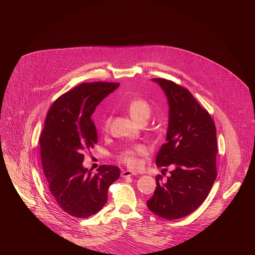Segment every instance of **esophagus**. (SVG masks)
<instances>
[{"label":"esophagus","instance_id":"1","mask_svg":"<svg viewBox=\"0 0 255 255\" xmlns=\"http://www.w3.org/2000/svg\"><path fill=\"white\" fill-rule=\"evenodd\" d=\"M134 173L132 172V171H130V170H123L122 172H121V176L122 177H130V176H132Z\"/></svg>","mask_w":255,"mask_h":255}]
</instances>
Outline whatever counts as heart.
Returning <instances> with one entry per match:
<instances>
[{
  "mask_svg": "<svg viewBox=\"0 0 255 255\" xmlns=\"http://www.w3.org/2000/svg\"><path fill=\"white\" fill-rule=\"evenodd\" d=\"M127 109L131 118L137 123L146 122L151 114L150 105L148 104V102H146L143 99H133L129 103ZM110 122H111L110 117L106 118L104 122V129L109 128ZM147 152L148 150L146 146H144L142 144H138V145H134L132 147L125 148L124 150H122L118 155V158L121 162L126 164L128 167L135 169V168H138L140 164L138 157L147 154Z\"/></svg>",
  "mask_w": 255,
  "mask_h": 255,
  "instance_id": "obj_1",
  "label": "heart"
}]
</instances>
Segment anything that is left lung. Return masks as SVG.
Returning <instances> with one entry per match:
<instances>
[{
    "label": "left lung",
    "instance_id": "obj_1",
    "mask_svg": "<svg viewBox=\"0 0 255 255\" xmlns=\"http://www.w3.org/2000/svg\"><path fill=\"white\" fill-rule=\"evenodd\" d=\"M168 103L166 142L156 165L174 166L166 181L157 175L148 209L167 220L193 213L208 197L217 177L216 127L210 114L185 88L164 79H152Z\"/></svg>",
    "mask_w": 255,
    "mask_h": 255
}]
</instances>
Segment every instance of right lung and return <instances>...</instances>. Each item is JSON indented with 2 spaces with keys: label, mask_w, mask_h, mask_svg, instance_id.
<instances>
[{
  "label": "right lung",
  "mask_w": 255,
  "mask_h": 255,
  "mask_svg": "<svg viewBox=\"0 0 255 255\" xmlns=\"http://www.w3.org/2000/svg\"><path fill=\"white\" fill-rule=\"evenodd\" d=\"M119 87L116 83H85L60 96L50 107L39 138L42 168L56 204L67 214L88 218L108 200V189L120 168L101 165L97 173L84 167L85 151L98 142L92 115Z\"/></svg>",
  "instance_id": "obj_1"
}]
</instances>
